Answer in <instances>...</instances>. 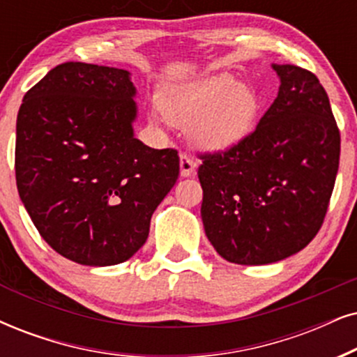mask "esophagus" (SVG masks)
<instances>
[{"mask_svg":"<svg viewBox=\"0 0 357 357\" xmlns=\"http://www.w3.org/2000/svg\"><path fill=\"white\" fill-rule=\"evenodd\" d=\"M179 166H181L183 178H188V176L194 174V171H196V161H194L188 153H181V155H179Z\"/></svg>","mask_w":357,"mask_h":357,"instance_id":"obj_1","label":"esophagus"}]
</instances>
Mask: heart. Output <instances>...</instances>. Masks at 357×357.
I'll return each mask as SVG.
<instances>
[{
	"label": "heart",
	"instance_id": "heart-1",
	"mask_svg": "<svg viewBox=\"0 0 357 357\" xmlns=\"http://www.w3.org/2000/svg\"><path fill=\"white\" fill-rule=\"evenodd\" d=\"M169 121L189 125L202 150L224 151L241 145L259 119L260 100L250 87L227 74H214L171 87L163 97Z\"/></svg>",
	"mask_w": 357,
	"mask_h": 357
}]
</instances>
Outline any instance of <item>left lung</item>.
<instances>
[{
    "label": "left lung",
    "instance_id": "obj_1",
    "mask_svg": "<svg viewBox=\"0 0 357 357\" xmlns=\"http://www.w3.org/2000/svg\"><path fill=\"white\" fill-rule=\"evenodd\" d=\"M278 96L241 145L204 153L197 176L206 236L227 261L265 265L313 241L326 215L341 137L313 72L273 64Z\"/></svg>",
    "mask_w": 357,
    "mask_h": 357
}]
</instances>
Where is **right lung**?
Masks as SVG:
<instances>
[{
    "instance_id": "add662e5",
    "label": "right lung",
    "mask_w": 357,
    "mask_h": 357,
    "mask_svg": "<svg viewBox=\"0 0 357 357\" xmlns=\"http://www.w3.org/2000/svg\"><path fill=\"white\" fill-rule=\"evenodd\" d=\"M130 72L66 62L26 92L16 120L17 192L40 237L75 264L107 267L146 242L179 156L133 137Z\"/></svg>"
}]
</instances>
